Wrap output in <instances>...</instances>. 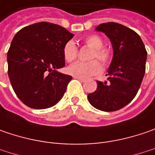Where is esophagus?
I'll return each mask as SVG.
<instances>
[{"mask_svg":"<svg viewBox=\"0 0 155 155\" xmlns=\"http://www.w3.org/2000/svg\"><path fill=\"white\" fill-rule=\"evenodd\" d=\"M74 79H77V80H79V81H86V80H85V79H83V78L75 77V76H74Z\"/></svg>","mask_w":155,"mask_h":155,"instance_id":"1","label":"esophagus"}]
</instances>
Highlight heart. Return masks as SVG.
<instances>
[{"label": "heart", "instance_id": "b5f03b06", "mask_svg": "<svg viewBox=\"0 0 155 155\" xmlns=\"http://www.w3.org/2000/svg\"><path fill=\"white\" fill-rule=\"evenodd\" d=\"M83 43L87 47L92 49L89 59L96 60L74 63L69 66L68 72L73 76L84 79L99 74L102 72V67L97 60H99L104 66H107L112 59V52L109 48L104 46L103 38L96 34L86 37L83 39ZM63 55L68 62H72L76 59L78 56V48L74 42L68 41L65 44L63 48Z\"/></svg>", "mask_w": 155, "mask_h": 155}]
</instances>
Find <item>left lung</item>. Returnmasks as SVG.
Instances as JSON below:
<instances>
[{
  "label": "left lung",
  "mask_w": 155,
  "mask_h": 155,
  "mask_svg": "<svg viewBox=\"0 0 155 155\" xmlns=\"http://www.w3.org/2000/svg\"><path fill=\"white\" fill-rule=\"evenodd\" d=\"M110 38L113 59L108 70L109 81H97L95 92L87 95L90 104L103 111H116L137 95L146 71L147 52L140 37L120 23H105L96 29Z\"/></svg>",
  "instance_id": "8db88e82"
}]
</instances>
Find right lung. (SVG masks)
<instances>
[{
  "mask_svg": "<svg viewBox=\"0 0 155 155\" xmlns=\"http://www.w3.org/2000/svg\"><path fill=\"white\" fill-rule=\"evenodd\" d=\"M74 34L47 22L26 26L15 35L8 51V74L15 95L32 109H47L64 96L71 75L65 67L63 48Z\"/></svg>",
  "mask_w": 155,
  "mask_h": 155,
  "instance_id": "right-lung-1",
  "label": "right lung"
}]
</instances>
